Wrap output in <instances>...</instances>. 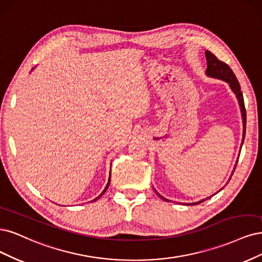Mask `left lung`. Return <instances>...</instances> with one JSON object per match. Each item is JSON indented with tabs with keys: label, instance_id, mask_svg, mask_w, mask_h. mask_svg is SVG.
Returning <instances> with one entry per match:
<instances>
[{
	"label": "left lung",
	"instance_id": "obj_1",
	"mask_svg": "<svg viewBox=\"0 0 262 262\" xmlns=\"http://www.w3.org/2000/svg\"><path fill=\"white\" fill-rule=\"evenodd\" d=\"M205 53H206V58H207L206 75L208 76V77L215 78V79H219V80H223V81L229 83L231 90L234 92V95L236 96V99H237V101H238V104H239V107H241V113H242V119H243V127H244L243 139H242V143H241V149H242L243 142H244V139H245V133H246V108H245L244 97H243V94H242L239 82H238L237 78H236L235 74L233 73V71L231 70V67L229 65L225 64L224 62H222L220 60H217L216 56L214 54L211 53L210 51H208V50H207ZM238 158H239V156H238ZM237 162H238V160L235 163V166L233 168V172H232V174L230 176L229 182H230L231 177H232V175H233V173L235 171V167H236V164H237ZM222 189H223V187L220 190H222ZM220 190H219V191H220ZM219 191H216V192H219ZM156 192L158 193V196L161 198L162 200H165V201L167 200L168 201V199H166L163 196L160 195V193L157 190H156ZM211 197H212V196H210V197L205 198V199H202V200H199L197 202H191V204H187V205H190V206L198 205V204H200V202L205 201V200H207V199H209Z\"/></svg>",
	"mask_w": 262,
	"mask_h": 262
}]
</instances>
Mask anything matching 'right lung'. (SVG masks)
Masks as SVG:
<instances>
[{"instance_id": "obj_1", "label": "right lung", "mask_w": 262, "mask_h": 262, "mask_svg": "<svg viewBox=\"0 0 262 262\" xmlns=\"http://www.w3.org/2000/svg\"><path fill=\"white\" fill-rule=\"evenodd\" d=\"M33 69H35V67H33ZM33 69H32V70H33ZM32 70H31V71H32ZM110 182H111V170H110V177H108V181H107V184H106V186H105V188L103 189V191H102V192H101V193H100V195H99V196H98L97 198H95L94 200H91V201H96V200H98V199H99V198H100L101 196H102V195H103V193H104V192L106 191V189L108 188V185H110Z\"/></svg>"}]
</instances>
